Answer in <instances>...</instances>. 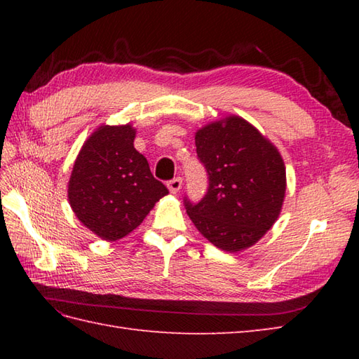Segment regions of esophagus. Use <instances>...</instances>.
I'll return each mask as SVG.
<instances>
[{"mask_svg":"<svg viewBox=\"0 0 359 359\" xmlns=\"http://www.w3.org/2000/svg\"><path fill=\"white\" fill-rule=\"evenodd\" d=\"M166 185H168V189H170L172 194L179 193L180 188H182V179L180 177H174V179H171L170 182H168Z\"/></svg>","mask_w":359,"mask_h":359,"instance_id":"1","label":"esophagus"}]
</instances>
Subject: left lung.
<instances>
[{"mask_svg": "<svg viewBox=\"0 0 359 359\" xmlns=\"http://www.w3.org/2000/svg\"><path fill=\"white\" fill-rule=\"evenodd\" d=\"M197 158L208 189L189 219L212 245L241 251L256 243L278 219L285 196V166L278 149L241 117H226L196 133Z\"/></svg>", "mask_w": 359, "mask_h": 359, "instance_id": "8db88e82", "label": "left lung"}]
</instances>
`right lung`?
<instances>
[{"mask_svg":"<svg viewBox=\"0 0 359 359\" xmlns=\"http://www.w3.org/2000/svg\"><path fill=\"white\" fill-rule=\"evenodd\" d=\"M134 137L131 125L98 128L74 163L67 188L72 211L104 241L125 238L168 194L134 148Z\"/></svg>","mask_w":359,"mask_h":359,"instance_id":"right-lung-1","label":"right lung"}]
</instances>
